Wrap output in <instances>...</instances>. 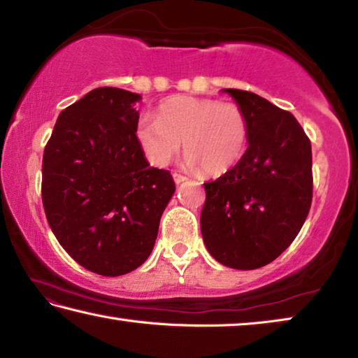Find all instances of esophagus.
<instances>
[{"label":"esophagus","instance_id":"34e87169","mask_svg":"<svg viewBox=\"0 0 358 358\" xmlns=\"http://www.w3.org/2000/svg\"><path fill=\"white\" fill-rule=\"evenodd\" d=\"M172 177H173V181H175V183H177V185H180V183H183V181H186L187 178L185 177V175H181V173H177V172H175L173 175H172Z\"/></svg>","mask_w":358,"mask_h":358}]
</instances>
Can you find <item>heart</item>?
I'll return each instance as SVG.
<instances>
[{"label":"heart","mask_w":358,"mask_h":358,"mask_svg":"<svg viewBox=\"0 0 358 358\" xmlns=\"http://www.w3.org/2000/svg\"><path fill=\"white\" fill-rule=\"evenodd\" d=\"M136 141L153 166H167L183 143L185 156L203 175L229 172L243 157L250 141L245 112L232 102L177 96L157 107L156 117L142 115Z\"/></svg>","instance_id":"1"}]
</instances>
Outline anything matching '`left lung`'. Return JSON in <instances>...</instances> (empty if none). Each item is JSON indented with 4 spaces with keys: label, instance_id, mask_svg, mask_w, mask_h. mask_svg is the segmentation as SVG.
Instances as JSON below:
<instances>
[{
    "label": "left lung",
    "instance_id": "obj_1",
    "mask_svg": "<svg viewBox=\"0 0 358 358\" xmlns=\"http://www.w3.org/2000/svg\"><path fill=\"white\" fill-rule=\"evenodd\" d=\"M224 92L246 115L250 145L237 166L203 183L201 230L217 262L254 270L287 250L310 213L311 142L290 112L251 92Z\"/></svg>",
    "mask_w": 358,
    "mask_h": 358
}]
</instances>
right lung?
<instances>
[{
  "mask_svg": "<svg viewBox=\"0 0 358 358\" xmlns=\"http://www.w3.org/2000/svg\"><path fill=\"white\" fill-rule=\"evenodd\" d=\"M141 96L96 88L59 113L42 157V203L66 252L93 273L120 276L153 251L175 192L136 141Z\"/></svg>",
  "mask_w": 358,
  "mask_h": 358,
  "instance_id": "obj_1",
  "label": "right lung"
}]
</instances>
